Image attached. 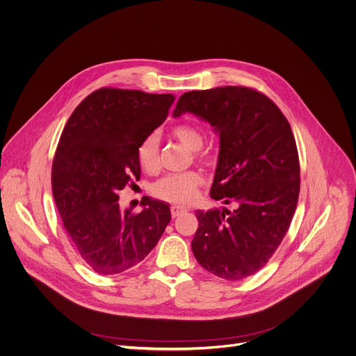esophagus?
Instances as JSON below:
<instances>
[{
	"label": "esophagus",
	"instance_id": "34e87169",
	"mask_svg": "<svg viewBox=\"0 0 356 356\" xmlns=\"http://www.w3.org/2000/svg\"><path fill=\"white\" fill-rule=\"evenodd\" d=\"M185 211H186V209L182 207V206H172V207H171V215H172V218L181 216V215H184Z\"/></svg>",
	"mask_w": 356,
	"mask_h": 356
}]
</instances>
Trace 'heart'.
Wrapping results in <instances>:
<instances>
[{
	"instance_id": "1",
	"label": "heart",
	"mask_w": 356,
	"mask_h": 356,
	"mask_svg": "<svg viewBox=\"0 0 356 356\" xmlns=\"http://www.w3.org/2000/svg\"><path fill=\"white\" fill-rule=\"evenodd\" d=\"M172 136L179 140L181 143L192 152L199 150L203 146V133L202 130L189 123H181L172 127ZM137 161L145 171H154L159 165V137L152 133L140 141L137 146ZM203 178L197 172H182V174H168L159 179L152 191L153 193L167 202L175 204H188L191 203L197 189L202 186Z\"/></svg>"
}]
</instances>
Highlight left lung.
Returning <instances> with one entry per match:
<instances>
[{"label":"left lung","instance_id":"1","mask_svg":"<svg viewBox=\"0 0 356 356\" xmlns=\"http://www.w3.org/2000/svg\"><path fill=\"white\" fill-rule=\"evenodd\" d=\"M186 112L220 136L210 196L236 204L232 211H196L193 255L222 279H245L265 266L295 215L300 191L295 136L280 109L247 87L185 92L172 115Z\"/></svg>","mask_w":356,"mask_h":356}]
</instances>
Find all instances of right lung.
<instances>
[{
	"instance_id": "add662e5",
	"label": "right lung",
	"mask_w": 356,
	"mask_h": 356,
	"mask_svg": "<svg viewBox=\"0 0 356 356\" xmlns=\"http://www.w3.org/2000/svg\"><path fill=\"white\" fill-rule=\"evenodd\" d=\"M172 94L99 88L67 120L51 165V192L65 236L99 275L143 261L171 222L170 206L147 197L120 211L119 191L140 178L137 146L168 115Z\"/></svg>"
}]
</instances>
